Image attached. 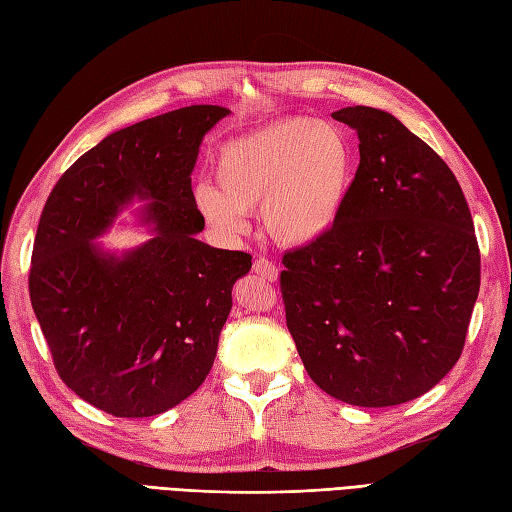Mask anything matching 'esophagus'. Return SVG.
<instances>
[{
	"label": "esophagus",
	"mask_w": 512,
	"mask_h": 512,
	"mask_svg": "<svg viewBox=\"0 0 512 512\" xmlns=\"http://www.w3.org/2000/svg\"><path fill=\"white\" fill-rule=\"evenodd\" d=\"M253 270H255V274H259V277L264 279V281H270V283H272V281H277V279H279V268L274 266L268 257H259V259H255Z\"/></svg>",
	"instance_id": "obj_1"
}]
</instances>
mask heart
<instances>
[{
	"label": "heart",
	"mask_w": 512,
	"mask_h": 512,
	"mask_svg": "<svg viewBox=\"0 0 512 512\" xmlns=\"http://www.w3.org/2000/svg\"><path fill=\"white\" fill-rule=\"evenodd\" d=\"M218 186L201 181L196 207L222 238L246 231L261 207L274 242L309 246L329 235L355 179V153L342 129L309 116H285L225 142L216 157Z\"/></svg>",
	"instance_id": "1"
}]
</instances>
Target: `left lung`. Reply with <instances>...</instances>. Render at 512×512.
I'll use <instances>...</instances> for the list:
<instances>
[{
    "instance_id": "1",
    "label": "left lung",
    "mask_w": 512,
    "mask_h": 512,
    "mask_svg": "<svg viewBox=\"0 0 512 512\" xmlns=\"http://www.w3.org/2000/svg\"><path fill=\"white\" fill-rule=\"evenodd\" d=\"M359 168L342 218L285 253V320L311 381L355 406H396L430 391L465 346L480 251L461 186L396 116L342 108Z\"/></svg>"
}]
</instances>
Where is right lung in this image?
<instances>
[{
  "label": "right lung",
  "instance_id": "add662e5",
  "mask_svg": "<svg viewBox=\"0 0 512 512\" xmlns=\"http://www.w3.org/2000/svg\"><path fill=\"white\" fill-rule=\"evenodd\" d=\"M229 114L190 106L140 121L86 151L38 220L30 300L60 378L116 417H151L201 387L251 255L196 233L192 170L205 134ZM134 200L152 238L112 254L94 240Z\"/></svg>",
  "mask_w": 512,
  "mask_h": 512
}]
</instances>
